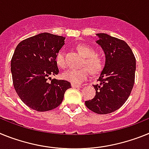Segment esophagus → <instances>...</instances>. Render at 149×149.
I'll use <instances>...</instances> for the list:
<instances>
[{"instance_id":"obj_1","label":"esophagus","mask_w":149,"mask_h":149,"mask_svg":"<svg viewBox=\"0 0 149 149\" xmlns=\"http://www.w3.org/2000/svg\"><path fill=\"white\" fill-rule=\"evenodd\" d=\"M71 86H72L73 88H81V85H76V84H73V83L71 84Z\"/></svg>"}]
</instances>
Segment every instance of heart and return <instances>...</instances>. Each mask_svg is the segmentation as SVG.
<instances>
[{
    "mask_svg": "<svg viewBox=\"0 0 149 149\" xmlns=\"http://www.w3.org/2000/svg\"><path fill=\"white\" fill-rule=\"evenodd\" d=\"M79 52L83 57H85V61L83 62L84 65L88 67H84L80 69H69L64 71L62 73L63 79L68 82L73 84H81L87 79L90 76L91 71L93 73H97L101 70L103 67V61L101 58L97 55H94V50L91 46L85 44H79L76 47ZM55 61L57 65L61 68L66 67V61L64 58V52L63 50H61L57 54L55 57Z\"/></svg>",
    "mask_w": 149,
    "mask_h": 149,
    "instance_id": "b5f03b06",
    "label": "heart"
}]
</instances>
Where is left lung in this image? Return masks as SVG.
Segmentation results:
<instances>
[{"instance_id": "obj_1", "label": "left lung", "mask_w": 149, "mask_h": 149, "mask_svg": "<svg viewBox=\"0 0 149 149\" xmlns=\"http://www.w3.org/2000/svg\"><path fill=\"white\" fill-rule=\"evenodd\" d=\"M97 43L105 54V65L93 85L96 94L85 106L97 114H109L121 107L130 96L135 79L136 58L124 40L107 33H97Z\"/></svg>"}]
</instances>
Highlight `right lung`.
I'll return each instance as SVG.
<instances>
[{
    "label": "right lung",
    "mask_w": 149,
    "mask_h": 149,
    "mask_svg": "<svg viewBox=\"0 0 149 149\" xmlns=\"http://www.w3.org/2000/svg\"><path fill=\"white\" fill-rule=\"evenodd\" d=\"M65 37L49 33H39L18 44L11 60L15 91L31 109L38 112L54 109L63 101L69 82L53 79L58 74L55 57L64 45Z\"/></svg>",
    "instance_id": "obj_1"
}]
</instances>
